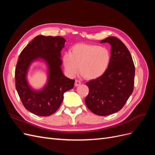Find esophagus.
I'll list each match as a JSON object with an SVG mask.
<instances>
[{
    "label": "esophagus",
    "instance_id": "esophagus-1",
    "mask_svg": "<svg viewBox=\"0 0 155 155\" xmlns=\"http://www.w3.org/2000/svg\"><path fill=\"white\" fill-rule=\"evenodd\" d=\"M81 81H79V80H76L75 81V86L76 87H78V86H79V85H81Z\"/></svg>",
    "mask_w": 155,
    "mask_h": 155
}]
</instances>
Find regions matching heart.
Segmentation results:
<instances>
[{"label": "heart", "instance_id": "obj_1", "mask_svg": "<svg viewBox=\"0 0 155 155\" xmlns=\"http://www.w3.org/2000/svg\"><path fill=\"white\" fill-rule=\"evenodd\" d=\"M110 61L109 50L96 45L78 44L73 46L70 53L65 52L62 62L65 72L74 78L79 72L87 79H94L105 73Z\"/></svg>", "mask_w": 155, "mask_h": 155}]
</instances>
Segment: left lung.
Listing matches in <instances>:
<instances>
[{"instance_id": "left-lung-1", "label": "left lung", "mask_w": 155, "mask_h": 155, "mask_svg": "<svg viewBox=\"0 0 155 155\" xmlns=\"http://www.w3.org/2000/svg\"><path fill=\"white\" fill-rule=\"evenodd\" d=\"M100 43L111 46L110 63L102 76L86 83L89 92L85 104L94 114L108 116L122 109L133 93L135 68L129 50L119 39L109 37Z\"/></svg>"}]
</instances>
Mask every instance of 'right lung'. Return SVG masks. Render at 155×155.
I'll list each match as a JSON object with an SVG mask.
<instances>
[{
	"label": "right lung",
	"instance_id": "right-lung-1",
	"mask_svg": "<svg viewBox=\"0 0 155 155\" xmlns=\"http://www.w3.org/2000/svg\"><path fill=\"white\" fill-rule=\"evenodd\" d=\"M66 41L61 36L35 37L19 55L15 68V87L23 105L31 113L48 116L57 110L63 100L65 92L72 89L75 80L64 75L61 51ZM43 60L48 68V82L40 90L29 85L27 75L31 64Z\"/></svg>",
	"mask_w": 155,
	"mask_h": 155
}]
</instances>
